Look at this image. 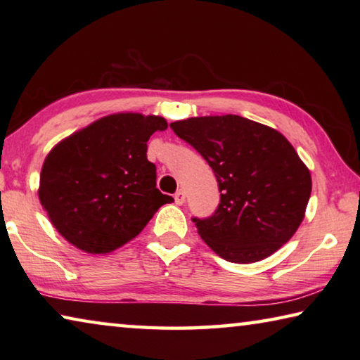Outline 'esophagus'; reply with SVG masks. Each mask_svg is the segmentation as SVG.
<instances>
[{
    "mask_svg": "<svg viewBox=\"0 0 360 360\" xmlns=\"http://www.w3.org/2000/svg\"><path fill=\"white\" fill-rule=\"evenodd\" d=\"M174 202H176V205H179V206L186 202V192L182 191V188H179V191L174 193Z\"/></svg>",
    "mask_w": 360,
    "mask_h": 360,
    "instance_id": "esophagus-1",
    "label": "esophagus"
}]
</instances>
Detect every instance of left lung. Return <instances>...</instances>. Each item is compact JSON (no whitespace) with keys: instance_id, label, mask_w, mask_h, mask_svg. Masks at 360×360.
Returning <instances> with one entry per match:
<instances>
[{"instance_id":"obj_1","label":"left lung","mask_w":360,"mask_h":360,"mask_svg":"<svg viewBox=\"0 0 360 360\" xmlns=\"http://www.w3.org/2000/svg\"><path fill=\"white\" fill-rule=\"evenodd\" d=\"M169 127L216 174L221 203L211 217L193 222L219 257L252 264L294 236L311 195V174L284 135L233 114L176 120Z\"/></svg>"}]
</instances>
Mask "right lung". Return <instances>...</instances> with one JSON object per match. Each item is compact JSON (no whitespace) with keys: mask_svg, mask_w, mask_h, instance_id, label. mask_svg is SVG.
<instances>
[{"mask_svg":"<svg viewBox=\"0 0 360 360\" xmlns=\"http://www.w3.org/2000/svg\"><path fill=\"white\" fill-rule=\"evenodd\" d=\"M160 115L117 112L66 136L49 152L39 202L63 238L87 254H109L135 238L169 195L155 187L148 141Z\"/></svg>","mask_w":360,"mask_h":360,"instance_id":"obj_1","label":"right lung"}]
</instances>
